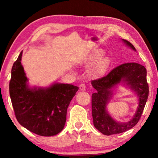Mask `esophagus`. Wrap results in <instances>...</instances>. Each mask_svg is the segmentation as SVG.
I'll use <instances>...</instances> for the list:
<instances>
[{"mask_svg": "<svg viewBox=\"0 0 158 158\" xmlns=\"http://www.w3.org/2000/svg\"><path fill=\"white\" fill-rule=\"evenodd\" d=\"M79 89L81 90H83H83H85L86 85H85V83H81V84L79 85Z\"/></svg>", "mask_w": 158, "mask_h": 158, "instance_id": "34e87169", "label": "esophagus"}]
</instances>
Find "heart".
<instances>
[{
  "mask_svg": "<svg viewBox=\"0 0 158 158\" xmlns=\"http://www.w3.org/2000/svg\"><path fill=\"white\" fill-rule=\"evenodd\" d=\"M103 56V52L101 51H96L92 53L88 59V62L92 64L98 62V60ZM109 64V60L108 58H104L96 64L94 68L93 69V73L94 74L102 73L105 70L106 67L108 66Z\"/></svg>",
  "mask_w": 158,
  "mask_h": 158,
  "instance_id": "1",
  "label": "heart"
}]
</instances>
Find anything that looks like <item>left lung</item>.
I'll use <instances>...</instances> for the list:
<instances>
[{
	"instance_id": "left-lung-1",
	"label": "left lung",
	"mask_w": 158,
	"mask_h": 158,
	"mask_svg": "<svg viewBox=\"0 0 158 158\" xmlns=\"http://www.w3.org/2000/svg\"><path fill=\"white\" fill-rule=\"evenodd\" d=\"M134 50L132 43L123 40ZM121 81L127 82L139 97V105L133 119L126 123L115 122L106 110L110 99V89ZM92 85L96 92L92 95V115L93 123L96 129L105 135H111L124 132L139 122L149 96V85L147 81V70L140 64L132 62L123 63L116 66L106 75L92 80Z\"/></svg>"
}]
</instances>
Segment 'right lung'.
I'll return each instance as SVG.
<instances>
[{"label":"right lung","mask_w":158,"mask_h":158,"mask_svg":"<svg viewBox=\"0 0 158 158\" xmlns=\"http://www.w3.org/2000/svg\"><path fill=\"white\" fill-rule=\"evenodd\" d=\"M22 52L13 63L9 94L18 122L31 132L43 136L61 132L66 121L67 109L79 88L55 83L50 88L30 89L21 64Z\"/></svg>","instance_id":"1"}]
</instances>
